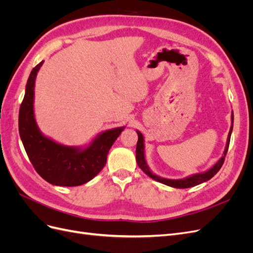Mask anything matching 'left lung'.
Segmentation results:
<instances>
[{"mask_svg":"<svg viewBox=\"0 0 253 253\" xmlns=\"http://www.w3.org/2000/svg\"><path fill=\"white\" fill-rule=\"evenodd\" d=\"M232 128H233V114H232V126L230 131H229V135H228V141H227V147L226 150L224 152V156L221 157L218 162L214 165V167H212L209 171H207L205 173L202 174H196L193 176H190V177H187L185 179H178V180H173V179H167V178H163V177H159V176H156L155 174H153L145 164V160H144V145H143V136L142 134L137 131V134H138V141H137V147H136V162L138 164L140 169L147 174L149 175L151 178L155 179L159 182L165 183L167 186H170L173 188H178V189H186V188H190V187H194L200 185L202 182H205L207 180H209L210 178H212L214 175H215L219 169L223 166L224 162H225V157L227 155V151L229 148V143H230V137H231V132H232Z\"/></svg>","mask_w":253,"mask_h":253,"instance_id":"8db88e82","label":"left lung"}]
</instances>
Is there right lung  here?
Segmentation results:
<instances>
[{"instance_id": "obj_1", "label": "right lung", "mask_w": 253, "mask_h": 253, "mask_svg": "<svg viewBox=\"0 0 253 253\" xmlns=\"http://www.w3.org/2000/svg\"><path fill=\"white\" fill-rule=\"evenodd\" d=\"M43 63L36 65L26 84L19 112V132L30 163L43 179L51 185L75 187L93 179L105 164L108 153L124 127L99 135L88 148L79 150L61 145L43 136L34 117L35 80Z\"/></svg>"}]
</instances>
